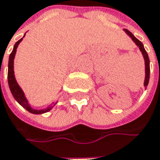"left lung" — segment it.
<instances>
[{"label": "left lung", "mask_w": 160, "mask_h": 160, "mask_svg": "<svg viewBox=\"0 0 160 160\" xmlns=\"http://www.w3.org/2000/svg\"><path fill=\"white\" fill-rule=\"evenodd\" d=\"M125 31V33L130 37L132 39V41L139 47V50H141V52H142V54H143V56H144V59H145V66H146V78H145V82H144V86L145 87H148V82H149V74H150V66H149V58H148V52L146 51L145 50V48H144V45H143V43L139 40V39H137L132 33H131L129 30L127 29H124Z\"/></svg>", "instance_id": "left-lung-1"}]
</instances>
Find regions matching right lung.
Wrapping results in <instances>:
<instances>
[{"label":"right lung","mask_w":160,"mask_h":160,"mask_svg":"<svg viewBox=\"0 0 160 160\" xmlns=\"http://www.w3.org/2000/svg\"><path fill=\"white\" fill-rule=\"evenodd\" d=\"M25 37V36H24ZM23 38L21 39H19L13 46V50L11 52L10 56H9V62H8V85H9V88H10L11 92H12V95L13 96L14 99L22 106L24 107L28 111H29L30 113H33V114H42V113H45V112H48L49 110H50L53 106L57 103L55 102L52 105H50L48 108H46L45 110H35L33 108H31L29 104H28V101L27 99V98L25 97V94H24V91L21 89V88L19 87V85L17 84L16 80H15V77H14V72H13V60H14V56H15V53H16V49L19 45V43L22 41Z\"/></svg>","instance_id":"right-lung-1"}]
</instances>
